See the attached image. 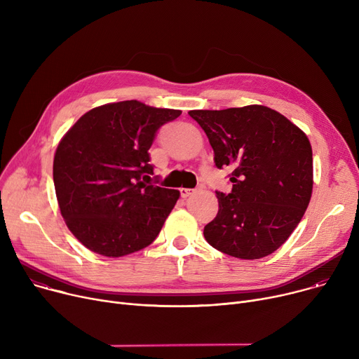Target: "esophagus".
I'll return each instance as SVG.
<instances>
[{
  "label": "esophagus",
  "instance_id": "34e87169",
  "mask_svg": "<svg viewBox=\"0 0 359 359\" xmlns=\"http://www.w3.org/2000/svg\"><path fill=\"white\" fill-rule=\"evenodd\" d=\"M180 192H181V197H182V198H188L189 196L194 194L196 189H191V188H181V189H180Z\"/></svg>",
  "mask_w": 359,
  "mask_h": 359
}]
</instances>
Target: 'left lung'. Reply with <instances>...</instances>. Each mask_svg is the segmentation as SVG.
I'll return each instance as SVG.
<instances>
[{
    "label": "left lung",
    "mask_w": 359,
    "mask_h": 359,
    "mask_svg": "<svg viewBox=\"0 0 359 359\" xmlns=\"http://www.w3.org/2000/svg\"><path fill=\"white\" fill-rule=\"evenodd\" d=\"M188 115L204 129L215 167L233 168L231 192H217L218 212L204 227L205 240L237 259L271 255L297 227L312 197L306 133L262 104Z\"/></svg>",
    "instance_id": "8db88e82"
}]
</instances>
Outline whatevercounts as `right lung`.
Segmentation results:
<instances>
[{
    "label": "right lung",
    "instance_id": "add662e5",
    "mask_svg": "<svg viewBox=\"0 0 359 359\" xmlns=\"http://www.w3.org/2000/svg\"><path fill=\"white\" fill-rule=\"evenodd\" d=\"M181 110L123 100L93 107L62 137L53 161L66 226L104 257L140 252L159 234L180 198L152 185L149 148L156 130Z\"/></svg>",
    "mask_w": 359,
    "mask_h": 359
}]
</instances>
